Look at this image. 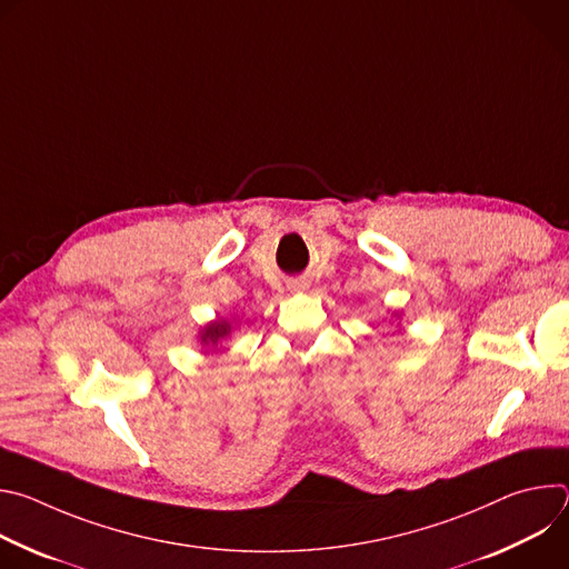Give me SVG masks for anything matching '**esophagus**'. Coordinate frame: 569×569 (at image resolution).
Listing matches in <instances>:
<instances>
[{"instance_id": "34e87169", "label": "esophagus", "mask_w": 569, "mask_h": 569, "mask_svg": "<svg viewBox=\"0 0 569 569\" xmlns=\"http://www.w3.org/2000/svg\"><path fill=\"white\" fill-rule=\"evenodd\" d=\"M290 288H292V290H301V288H303V283H292Z\"/></svg>"}]
</instances>
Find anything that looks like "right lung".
I'll list each match as a JSON object with an SVG mask.
<instances>
[{"mask_svg": "<svg viewBox=\"0 0 569 569\" xmlns=\"http://www.w3.org/2000/svg\"><path fill=\"white\" fill-rule=\"evenodd\" d=\"M227 336H229V323L227 321H216V323H211V327L204 329L202 340L211 342V345H218L220 340H227Z\"/></svg>", "mask_w": 569, "mask_h": 569, "instance_id": "add662e5", "label": "right lung"}]
</instances>
